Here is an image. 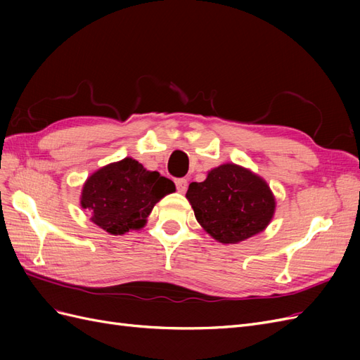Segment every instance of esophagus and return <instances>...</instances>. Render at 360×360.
I'll return each instance as SVG.
<instances>
[{"mask_svg":"<svg viewBox=\"0 0 360 360\" xmlns=\"http://www.w3.org/2000/svg\"><path fill=\"white\" fill-rule=\"evenodd\" d=\"M176 188L180 193H184L188 189V180L186 179H176Z\"/></svg>","mask_w":360,"mask_h":360,"instance_id":"esophagus-1","label":"esophagus"}]
</instances>
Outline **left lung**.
<instances>
[{
  "instance_id": "8db88e82",
  "label": "left lung",
  "mask_w": 360,
  "mask_h": 360,
  "mask_svg": "<svg viewBox=\"0 0 360 360\" xmlns=\"http://www.w3.org/2000/svg\"><path fill=\"white\" fill-rule=\"evenodd\" d=\"M186 198L204 231L225 245L263 231L276 207L269 184L236 163H224L204 181L191 183Z\"/></svg>"
}]
</instances>
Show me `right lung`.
<instances>
[{
  "mask_svg": "<svg viewBox=\"0 0 360 360\" xmlns=\"http://www.w3.org/2000/svg\"><path fill=\"white\" fill-rule=\"evenodd\" d=\"M176 191L174 183L158 171H147L132 158L112 162L93 172L84 183L81 207L91 222L112 236L141 230L165 195Z\"/></svg>",
  "mask_w": 360,
  "mask_h": 360,
  "instance_id": "obj_1",
  "label": "right lung"
}]
</instances>
